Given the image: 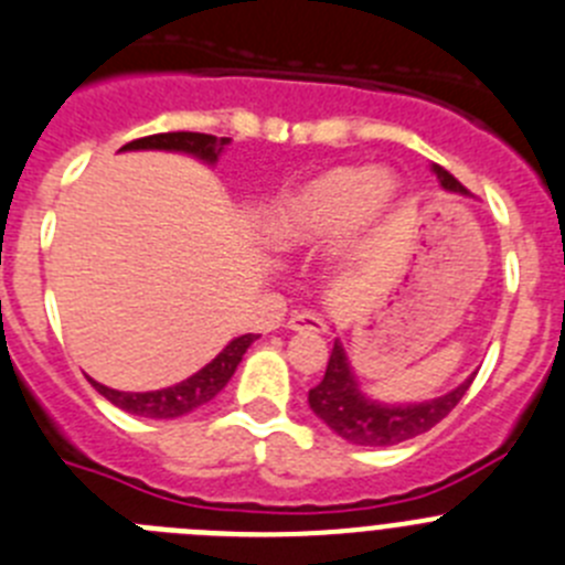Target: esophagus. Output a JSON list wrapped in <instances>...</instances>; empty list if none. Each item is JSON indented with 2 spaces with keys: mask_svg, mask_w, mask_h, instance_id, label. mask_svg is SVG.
<instances>
[{
  "mask_svg": "<svg viewBox=\"0 0 565 565\" xmlns=\"http://www.w3.org/2000/svg\"><path fill=\"white\" fill-rule=\"evenodd\" d=\"M287 329H292V332H323L327 323H323L315 312H295L292 318L287 320Z\"/></svg>",
  "mask_w": 565,
  "mask_h": 565,
  "instance_id": "34e87169",
  "label": "esophagus"
}]
</instances>
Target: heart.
I'll return each mask as SVG.
<instances>
[{
	"instance_id": "heart-1",
	"label": "heart",
	"mask_w": 565,
	"mask_h": 565,
	"mask_svg": "<svg viewBox=\"0 0 565 565\" xmlns=\"http://www.w3.org/2000/svg\"><path fill=\"white\" fill-rule=\"evenodd\" d=\"M394 202L388 174L371 166H340L284 194L264 222L281 250H315L352 227L377 225Z\"/></svg>"
}]
</instances>
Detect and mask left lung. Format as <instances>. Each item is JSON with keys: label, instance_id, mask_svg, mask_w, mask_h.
<instances>
[{"label": "left lung", "instance_id": "8db88e82", "mask_svg": "<svg viewBox=\"0 0 565 565\" xmlns=\"http://www.w3.org/2000/svg\"><path fill=\"white\" fill-rule=\"evenodd\" d=\"M434 174L445 191L470 194L450 171H445L436 162ZM470 383L472 377H467L459 388L447 391L445 396H436V399H428V403L388 405L380 403V399H369L360 391L358 380H354V371L349 365V358H345V349L340 345V340H334L327 374L309 391V408L318 414V419L327 422L334 434L343 436L352 445L388 447L399 445L405 439H414V436L425 434L434 425H439L459 405V399L467 394Z\"/></svg>", "mask_w": 565, "mask_h": 565}]
</instances>
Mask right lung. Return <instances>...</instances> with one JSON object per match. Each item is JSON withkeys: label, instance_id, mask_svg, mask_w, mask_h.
Segmentation results:
<instances>
[{"label": "right lung", "instance_id": "add662e5", "mask_svg": "<svg viewBox=\"0 0 565 565\" xmlns=\"http://www.w3.org/2000/svg\"><path fill=\"white\" fill-rule=\"evenodd\" d=\"M227 143H231V137L200 135V131H166V135H149L140 137V140H131V143H126L120 151H182V154L200 157L202 162H211L213 166V162L220 160L222 149H225ZM256 338L258 334L233 338L205 369H200L196 374L182 380V383L169 385V388L135 394V391L106 388V385L95 383V380L93 385L100 396H106L111 405H118L126 414L149 416V419H177V416H185L194 408H200V405L211 403L213 396L225 388L227 380L233 377V371L242 363V358H245V352L250 349V343Z\"/></svg>", "mask_w": 565, "mask_h": 565}]
</instances>
